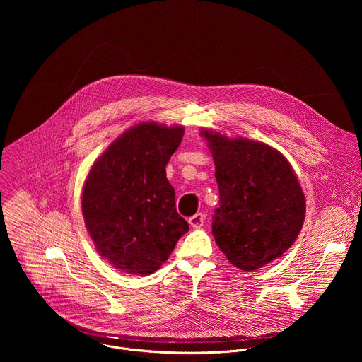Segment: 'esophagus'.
<instances>
[{
  "label": "esophagus",
  "mask_w": 362,
  "mask_h": 362,
  "mask_svg": "<svg viewBox=\"0 0 362 362\" xmlns=\"http://www.w3.org/2000/svg\"><path fill=\"white\" fill-rule=\"evenodd\" d=\"M205 218H206V216L204 213H197L192 217H189L188 223L194 228H201L204 226V223H205Z\"/></svg>",
  "instance_id": "obj_1"
}]
</instances>
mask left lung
<instances>
[{
    "mask_svg": "<svg viewBox=\"0 0 362 362\" xmlns=\"http://www.w3.org/2000/svg\"><path fill=\"white\" fill-rule=\"evenodd\" d=\"M211 151L220 206L211 233L235 267L254 272L281 257L305 218V197L287 158L266 144L202 131Z\"/></svg>",
    "mask_w": 362,
    "mask_h": 362,
    "instance_id": "8db88e82",
    "label": "left lung"
}]
</instances>
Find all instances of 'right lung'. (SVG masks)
<instances>
[{
	"label": "right lung",
	"mask_w": 362,
	"mask_h": 362,
	"mask_svg": "<svg viewBox=\"0 0 362 362\" xmlns=\"http://www.w3.org/2000/svg\"><path fill=\"white\" fill-rule=\"evenodd\" d=\"M182 136L184 127L141 122L115 139L88 174L85 224L98 252L119 272L152 274L189 230L165 177Z\"/></svg>",
	"instance_id": "right-lung-1"
}]
</instances>
